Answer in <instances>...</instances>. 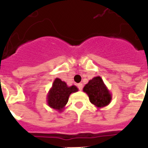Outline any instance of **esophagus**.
Returning <instances> with one entry per match:
<instances>
[{"label":"esophagus","mask_w":148,"mask_h":148,"mask_svg":"<svg viewBox=\"0 0 148 148\" xmlns=\"http://www.w3.org/2000/svg\"><path fill=\"white\" fill-rule=\"evenodd\" d=\"M77 88H78L79 90H82V89H83V84H81V83L77 84Z\"/></svg>","instance_id":"esophagus-1"}]
</instances>
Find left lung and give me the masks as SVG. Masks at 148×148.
Wrapping results in <instances>:
<instances>
[{"label": "left lung", "mask_w": 148, "mask_h": 148, "mask_svg": "<svg viewBox=\"0 0 148 148\" xmlns=\"http://www.w3.org/2000/svg\"><path fill=\"white\" fill-rule=\"evenodd\" d=\"M83 91L88 95L90 103L97 108L108 106L112 99L110 90L100 76L95 77L88 81L84 87Z\"/></svg>", "instance_id": "8db88e82"}]
</instances>
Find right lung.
I'll list each match as a JSON object with an SVG mask.
<instances>
[{"label": "right lung", "mask_w": 148, "mask_h": 148, "mask_svg": "<svg viewBox=\"0 0 148 148\" xmlns=\"http://www.w3.org/2000/svg\"><path fill=\"white\" fill-rule=\"evenodd\" d=\"M77 91H78V88L76 86L72 85L69 87L67 85L66 82L57 77L53 81L52 87L47 93V104L50 108L59 112L63 111L71 94Z\"/></svg>", "instance_id": "right-lung-1"}]
</instances>
